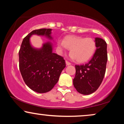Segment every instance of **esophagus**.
Here are the masks:
<instances>
[{"mask_svg": "<svg viewBox=\"0 0 124 124\" xmlns=\"http://www.w3.org/2000/svg\"><path fill=\"white\" fill-rule=\"evenodd\" d=\"M65 62H66V65H70V64H71L70 62H68V61H66Z\"/></svg>", "mask_w": 124, "mask_h": 124, "instance_id": "esophagus-1", "label": "esophagus"}]
</instances>
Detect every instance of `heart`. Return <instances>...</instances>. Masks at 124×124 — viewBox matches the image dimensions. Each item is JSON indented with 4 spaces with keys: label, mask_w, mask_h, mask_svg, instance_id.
Segmentation results:
<instances>
[{
    "label": "heart",
    "mask_w": 124,
    "mask_h": 124,
    "mask_svg": "<svg viewBox=\"0 0 124 124\" xmlns=\"http://www.w3.org/2000/svg\"><path fill=\"white\" fill-rule=\"evenodd\" d=\"M58 46L62 49L70 50V58L79 62L89 60L96 48L95 42L92 38L75 36L67 37L62 42L59 40Z\"/></svg>",
    "instance_id": "b5f03b06"
}]
</instances>
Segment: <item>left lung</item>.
I'll return each mask as SVG.
<instances>
[{
    "label": "left lung",
    "instance_id": "8db88e82",
    "mask_svg": "<svg viewBox=\"0 0 124 124\" xmlns=\"http://www.w3.org/2000/svg\"><path fill=\"white\" fill-rule=\"evenodd\" d=\"M96 50L90 60L84 65H76L73 85L79 93L89 95L95 92L104 78L107 62V43L101 38H95Z\"/></svg>",
    "mask_w": 124,
    "mask_h": 124
}]
</instances>
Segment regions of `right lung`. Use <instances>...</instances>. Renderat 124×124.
<instances>
[{"mask_svg":"<svg viewBox=\"0 0 124 124\" xmlns=\"http://www.w3.org/2000/svg\"><path fill=\"white\" fill-rule=\"evenodd\" d=\"M51 29L34 30L25 37L18 52L19 69L27 86L38 93L50 91L59 80L66 64L63 57L52 52L50 42L43 44L39 49L30 44L32 35H42L52 39Z\"/></svg>","mask_w":124,"mask_h":124,"instance_id":"add662e5","label":"right lung"}]
</instances>
